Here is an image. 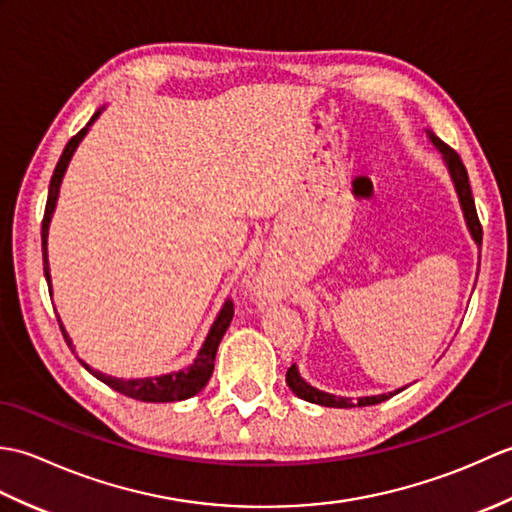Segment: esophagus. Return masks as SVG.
<instances>
[{
	"mask_svg": "<svg viewBox=\"0 0 512 512\" xmlns=\"http://www.w3.org/2000/svg\"><path fill=\"white\" fill-rule=\"evenodd\" d=\"M255 290L262 297H277L281 292V284H279L275 270H268V268L262 270V273H259L255 279Z\"/></svg>",
	"mask_w": 512,
	"mask_h": 512,
	"instance_id": "esophagus-1",
	"label": "esophagus"
}]
</instances>
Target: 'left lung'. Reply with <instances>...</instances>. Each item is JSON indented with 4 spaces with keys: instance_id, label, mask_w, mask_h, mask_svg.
<instances>
[{
    "instance_id": "8db88e82",
    "label": "left lung",
    "mask_w": 512,
    "mask_h": 512,
    "mask_svg": "<svg viewBox=\"0 0 512 512\" xmlns=\"http://www.w3.org/2000/svg\"><path fill=\"white\" fill-rule=\"evenodd\" d=\"M427 136H429L431 143L436 145V149L442 154L444 165H447V169H449V173H451V180H453V184H455V191H458L460 206H462L466 226H469V231H471V237L475 239V244H482V224H480V217H477V211H475V200H473V193H471L469 173H466L464 162L460 160L458 151L451 149L447 143H442V140H440L436 134H433V132H429V129H427ZM286 383H288V387H290L292 391H295V394H297L301 400L314 402V405H321V407H339V409L378 405V402H383V400L391 398L394 394H398V391H402V389H396V391H389V394L363 396V398H358V400L339 398V396L325 394V391L308 385L306 380L301 378L297 365H292V367L288 369V372H286Z\"/></svg>"
}]
</instances>
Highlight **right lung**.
<instances>
[{
	"mask_svg": "<svg viewBox=\"0 0 512 512\" xmlns=\"http://www.w3.org/2000/svg\"><path fill=\"white\" fill-rule=\"evenodd\" d=\"M101 110L94 112V116L90 118V123L85 125L79 134L72 136L68 140V145H65L63 154L57 162V167H54L52 173V180H50V189H48V202H46V213H43V222H41V250H43V275H46L48 281V290L52 292V284H50V264H48V228H50V220H52V213H54V206H57V198H59V189H61V180L65 176V169H68L70 160L74 156L76 147H79L81 140L88 134L90 125L99 118ZM233 319V301L228 299L220 314H217V319L213 321L209 334H206V339L200 347L198 356H195V361L187 367V369H180V372H171L165 376H149V378H116L110 374H103L99 369H92L88 363L81 365L88 369L92 376H96L105 383L107 387H112L114 391L123 396H129L134 400H143V402H176V400H187L191 396L198 394V391L204 389V385L209 383V378L213 374V365H215V354H217V345H220L222 336L226 334V328L231 325ZM57 321H59V328L63 332V339L68 343V347L72 350V339L65 332L63 323L57 314Z\"/></svg>",
	"mask_w": 512,
	"mask_h": 512,
	"instance_id": "right-lung-1",
	"label": "right lung"
}]
</instances>
